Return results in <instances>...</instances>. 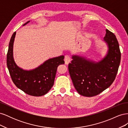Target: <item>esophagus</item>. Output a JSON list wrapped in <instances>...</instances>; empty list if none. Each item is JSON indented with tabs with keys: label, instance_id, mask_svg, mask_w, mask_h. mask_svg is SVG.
<instances>
[{
	"label": "esophagus",
	"instance_id": "1",
	"mask_svg": "<svg viewBox=\"0 0 128 128\" xmlns=\"http://www.w3.org/2000/svg\"><path fill=\"white\" fill-rule=\"evenodd\" d=\"M64 62H65V64H68L69 63H70V58L69 56H66L65 57H64Z\"/></svg>",
	"mask_w": 128,
	"mask_h": 128
}]
</instances>
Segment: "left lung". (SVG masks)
Masks as SVG:
<instances>
[{
    "label": "left lung",
    "mask_w": 128,
    "mask_h": 128,
    "mask_svg": "<svg viewBox=\"0 0 128 128\" xmlns=\"http://www.w3.org/2000/svg\"><path fill=\"white\" fill-rule=\"evenodd\" d=\"M104 38L107 46L106 54L95 61L83 55H72L68 69L75 89L80 95L99 94L113 83L121 61L119 44L115 34L108 29Z\"/></svg>",
    "instance_id": "left-lung-1"
}]
</instances>
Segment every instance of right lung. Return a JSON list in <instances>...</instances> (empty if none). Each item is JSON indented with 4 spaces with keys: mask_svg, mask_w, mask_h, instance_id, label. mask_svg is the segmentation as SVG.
<instances>
[{
    "mask_svg": "<svg viewBox=\"0 0 128 128\" xmlns=\"http://www.w3.org/2000/svg\"><path fill=\"white\" fill-rule=\"evenodd\" d=\"M26 22L24 26L29 23ZM16 32L12 36L7 54V66L10 74L16 86L30 96H43L53 86L58 67L64 64V56L51 58L46 60L39 66L30 70H26L18 67L13 56V45Z\"/></svg>",
    "mask_w": 128,
    "mask_h": 128,
    "instance_id": "right-lung-1",
    "label": "right lung"
}]
</instances>
